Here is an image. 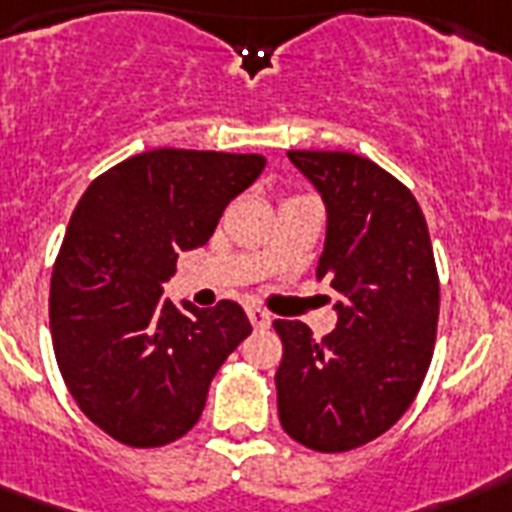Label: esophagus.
I'll return each instance as SVG.
<instances>
[{
	"mask_svg": "<svg viewBox=\"0 0 512 512\" xmlns=\"http://www.w3.org/2000/svg\"><path fill=\"white\" fill-rule=\"evenodd\" d=\"M248 318H251L253 328H259V331L269 328V323H272V318H269V312L261 310V307H248Z\"/></svg>",
	"mask_w": 512,
	"mask_h": 512,
	"instance_id": "obj_1",
	"label": "esophagus"
}]
</instances>
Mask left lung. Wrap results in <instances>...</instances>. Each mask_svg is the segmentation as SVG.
<instances>
[{
	"instance_id": "obj_1",
	"label": "left lung",
	"mask_w": 512,
	"mask_h": 512,
	"mask_svg": "<svg viewBox=\"0 0 512 512\" xmlns=\"http://www.w3.org/2000/svg\"><path fill=\"white\" fill-rule=\"evenodd\" d=\"M323 194L326 248L318 277L342 301L323 339L275 320L280 425L323 454L358 449L408 411L433 360L441 283L425 213L398 178L350 152H288Z\"/></svg>"
}]
</instances>
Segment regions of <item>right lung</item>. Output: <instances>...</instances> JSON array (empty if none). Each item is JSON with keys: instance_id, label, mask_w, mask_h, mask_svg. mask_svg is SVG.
Returning <instances> with one entry per match:
<instances>
[{"instance_id": "right-lung-1", "label": "right lung", "mask_w": 512, "mask_h": 512, "mask_svg": "<svg viewBox=\"0 0 512 512\" xmlns=\"http://www.w3.org/2000/svg\"><path fill=\"white\" fill-rule=\"evenodd\" d=\"M261 154L154 149L114 165L71 213L50 277V334L79 411L130 449L197 425L221 363L251 334L237 301H160L181 251L211 240Z\"/></svg>"}]
</instances>
